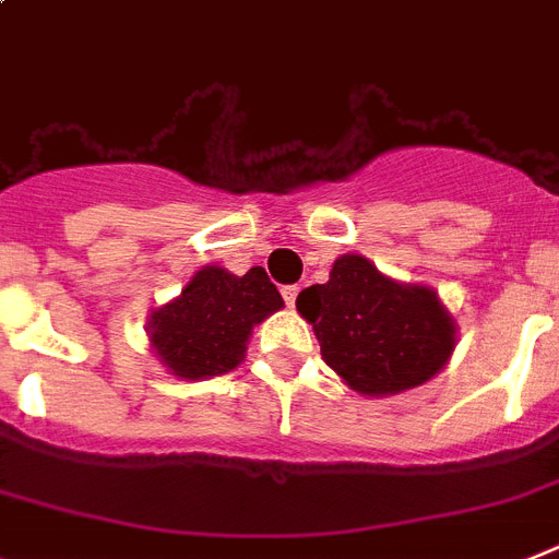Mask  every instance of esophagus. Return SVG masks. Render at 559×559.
I'll list each match as a JSON object with an SVG mask.
<instances>
[{
  "label": "esophagus",
  "mask_w": 559,
  "mask_h": 559,
  "mask_svg": "<svg viewBox=\"0 0 559 559\" xmlns=\"http://www.w3.org/2000/svg\"><path fill=\"white\" fill-rule=\"evenodd\" d=\"M297 297H299L297 285H285L283 299H285V305H288V308H294V305H297Z\"/></svg>",
  "instance_id": "34e87169"
}]
</instances>
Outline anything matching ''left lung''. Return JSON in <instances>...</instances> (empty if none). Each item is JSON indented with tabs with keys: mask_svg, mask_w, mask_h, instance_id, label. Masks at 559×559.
<instances>
[{
	"mask_svg": "<svg viewBox=\"0 0 559 559\" xmlns=\"http://www.w3.org/2000/svg\"><path fill=\"white\" fill-rule=\"evenodd\" d=\"M322 359L361 395L413 390L450 361L455 319L427 285H404L361 254H342L325 285L297 297Z\"/></svg>",
	"mask_w": 559,
	"mask_h": 559,
	"instance_id": "left-lung-1",
	"label": "left lung"
}]
</instances>
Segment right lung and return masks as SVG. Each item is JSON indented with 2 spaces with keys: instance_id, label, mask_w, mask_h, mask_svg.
<instances>
[{
  "instance_id": "right-lung-1",
  "label": "right lung",
  "mask_w": 559,
  "mask_h": 559,
  "mask_svg": "<svg viewBox=\"0 0 559 559\" xmlns=\"http://www.w3.org/2000/svg\"><path fill=\"white\" fill-rule=\"evenodd\" d=\"M283 305L262 269L237 276L221 265H206L186 283L178 299L152 311L146 333L171 376L209 379L240 365L254 325Z\"/></svg>"
}]
</instances>
